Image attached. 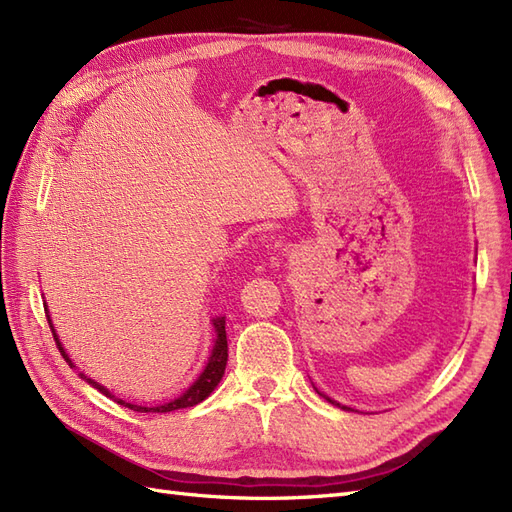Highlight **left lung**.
<instances>
[{"instance_id":"left-lung-1","label":"left lung","mask_w":512,"mask_h":512,"mask_svg":"<svg viewBox=\"0 0 512 512\" xmlns=\"http://www.w3.org/2000/svg\"><path fill=\"white\" fill-rule=\"evenodd\" d=\"M316 391H318V389H316ZM318 395H322L324 399H327V401H331V404H333V406H337V408H342V410H348V412H352V408H348V406H342V404H337V401H333L331 397H327V395H324V393H320V391H318Z\"/></svg>"}]
</instances>
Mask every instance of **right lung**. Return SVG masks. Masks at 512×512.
Here are the masks:
<instances>
[{"mask_svg": "<svg viewBox=\"0 0 512 512\" xmlns=\"http://www.w3.org/2000/svg\"><path fill=\"white\" fill-rule=\"evenodd\" d=\"M44 312H46V318H49L51 331H53V337H55V342H57V348H59L61 356H64L66 363H68L70 367H76V365L72 363L70 356H68V352L64 350V346H61V342H59V337H57L55 327H53V322H51V316H49V307H44ZM211 324H213V331H215V344H213V350H211V354H209V361H207L205 369L200 371V376L188 386V389H185L177 399L168 401V404H162V406H138V404H128V401H123V399L115 397V395H113L111 391H108L106 386H102L100 382L87 378L85 374H79V376H81L85 382H89L91 386H94V389H98L102 395L111 397L113 401H117L119 406L130 408V410H134V412H160V414H162V412H173V410H181V408H192V406L200 404V401H203V399H207V397L215 391V386L220 384V380H222V376H224L226 361H228L226 318H224V316H215V318L211 320Z\"/></svg>", "mask_w": 512, "mask_h": 512, "instance_id": "right-lung-1", "label": "right lung"}]
</instances>
